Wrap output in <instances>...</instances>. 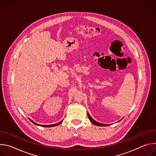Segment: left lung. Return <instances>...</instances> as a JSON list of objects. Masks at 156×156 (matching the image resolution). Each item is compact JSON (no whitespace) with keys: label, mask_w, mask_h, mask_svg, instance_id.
Returning a JSON list of instances; mask_svg holds the SVG:
<instances>
[{"label":"left lung","mask_w":156,"mask_h":156,"mask_svg":"<svg viewBox=\"0 0 156 156\" xmlns=\"http://www.w3.org/2000/svg\"><path fill=\"white\" fill-rule=\"evenodd\" d=\"M87 116H88V117H89V119H90V121L92 122V123L93 124H94V125H96V126H108L109 125H107V124H102V123H99V122H96V121H95L91 116H90V115L89 114V113H87Z\"/></svg>","instance_id":"8db88e82"}]
</instances>
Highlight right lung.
<instances>
[{"label": "right lung", "mask_w": 156, "mask_h": 156, "mask_svg": "<svg viewBox=\"0 0 156 156\" xmlns=\"http://www.w3.org/2000/svg\"><path fill=\"white\" fill-rule=\"evenodd\" d=\"M30 120L31 122H33L34 125H38V126H43V127H53V126H57V125H60V124L62 122V121H61V122H58V123H55V124L49 125H39V124H37V123H36L34 122L33 121H32L31 119H30Z\"/></svg>", "instance_id": "1"}]
</instances>
